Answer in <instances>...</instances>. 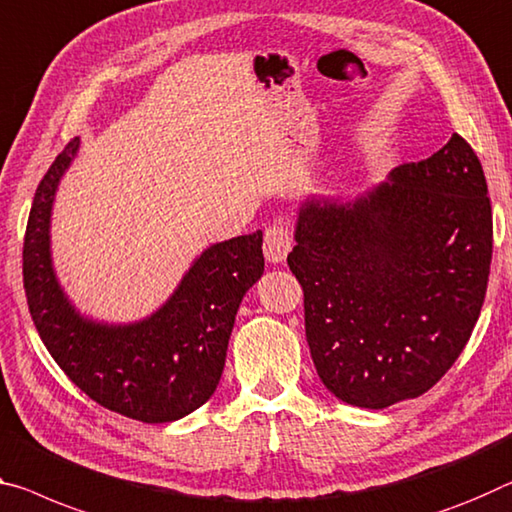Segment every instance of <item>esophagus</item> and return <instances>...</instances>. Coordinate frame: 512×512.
<instances>
[{"instance_id":"esophagus-1","label":"esophagus","mask_w":512,"mask_h":512,"mask_svg":"<svg viewBox=\"0 0 512 512\" xmlns=\"http://www.w3.org/2000/svg\"><path fill=\"white\" fill-rule=\"evenodd\" d=\"M291 250V234L285 225H271L264 232V257L271 264L285 262Z\"/></svg>"}]
</instances>
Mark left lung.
Returning <instances> with one entry per match:
<instances>
[{"mask_svg": "<svg viewBox=\"0 0 512 512\" xmlns=\"http://www.w3.org/2000/svg\"><path fill=\"white\" fill-rule=\"evenodd\" d=\"M287 257L316 373L358 408L417 399L458 360L481 314L492 207L462 136L353 200L307 198Z\"/></svg>", "mask_w": 512, "mask_h": 512, "instance_id": "8db88e82", "label": "left lung"}]
</instances>
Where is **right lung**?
Returning <instances> with one entry per match:
<instances>
[{"label": "right lung", "mask_w": 512, "mask_h": 512, "mask_svg": "<svg viewBox=\"0 0 512 512\" xmlns=\"http://www.w3.org/2000/svg\"><path fill=\"white\" fill-rule=\"evenodd\" d=\"M77 150L72 139L54 159L29 212L22 275L31 319L56 364L102 408L145 424L182 419L216 392L241 298L264 273L262 232L209 246L148 319H86L63 294L50 250L54 196Z\"/></svg>", "instance_id": "1"}]
</instances>
